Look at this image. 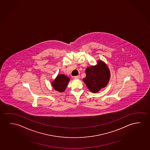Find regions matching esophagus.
Masks as SVG:
<instances>
[{"label":"esophagus","instance_id":"34e87169","mask_svg":"<svg viewBox=\"0 0 150 150\" xmlns=\"http://www.w3.org/2000/svg\"><path fill=\"white\" fill-rule=\"evenodd\" d=\"M74 78L76 79H79L80 78V76H74Z\"/></svg>","mask_w":150,"mask_h":150}]
</instances>
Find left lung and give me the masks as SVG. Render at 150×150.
Returning <instances> with one entry per match:
<instances>
[{
  "mask_svg": "<svg viewBox=\"0 0 150 150\" xmlns=\"http://www.w3.org/2000/svg\"><path fill=\"white\" fill-rule=\"evenodd\" d=\"M86 76L83 79L89 90L98 93L108 85L110 77V70L105 63L99 60L97 65L87 68Z\"/></svg>",
  "mask_w": 150,
  "mask_h": 150,
  "instance_id": "left-lung-1",
  "label": "left lung"
}]
</instances>
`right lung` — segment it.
<instances>
[{"mask_svg":"<svg viewBox=\"0 0 150 150\" xmlns=\"http://www.w3.org/2000/svg\"><path fill=\"white\" fill-rule=\"evenodd\" d=\"M69 81L70 79L65 74H60L57 75L51 84L55 91L62 93L65 91Z\"/></svg>","mask_w":150,"mask_h":150,"instance_id":"1","label":"right lung"}]
</instances>
